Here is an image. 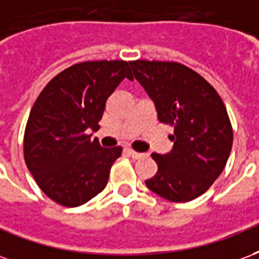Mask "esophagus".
I'll return each instance as SVG.
<instances>
[{"label":"esophagus","instance_id":"34e87169","mask_svg":"<svg viewBox=\"0 0 259 259\" xmlns=\"http://www.w3.org/2000/svg\"><path fill=\"white\" fill-rule=\"evenodd\" d=\"M125 152H127L132 158H141L143 156L142 153H138V152H135V150H132V149H130V148L125 149Z\"/></svg>","mask_w":259,"mask_h":259}]
</instances>
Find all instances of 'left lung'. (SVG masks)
<instances>
[{
  "instance_id": "obj_1",
  "label": "left lung",
  "mask_w": 259,
  "mask_h": 259,
  "mask_svg": "<svg viewBox=\"0 0 259 259\" xmlns=\"http://www.w3.org/2000/svg\"><path fill=\"white\" fill-rule=\"evenodd\" d=\"M130 65L154 102L158 121L174 127L172 150L153 153L158 169L146 186L175 203L197 199L224 171L232 150L233 130L224 102L208 81L182 63Z\"/></svg>"
}]
</instances>
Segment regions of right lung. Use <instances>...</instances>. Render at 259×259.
Returning a JSON list of instances; mask_svg holds the SVG:
<instances>
[{"mask_svg": "<svg viewBox=\"0 0 259 259\" xmlns=\"http://www.w3.org/2000/svg\"><path fill=\"white\" fill-rule=\"evenodd\" d=\"M130 74L125 60L75 63L55 75L34 102L24 130V161L55 203L78 207L105 189L122 149L102 148L88 131L99 130L107 98Z\"/></svg>", "mask_w": 259, "mask_h": 259, "instance_id": "1", "label": "right lung"}]
</instances>
